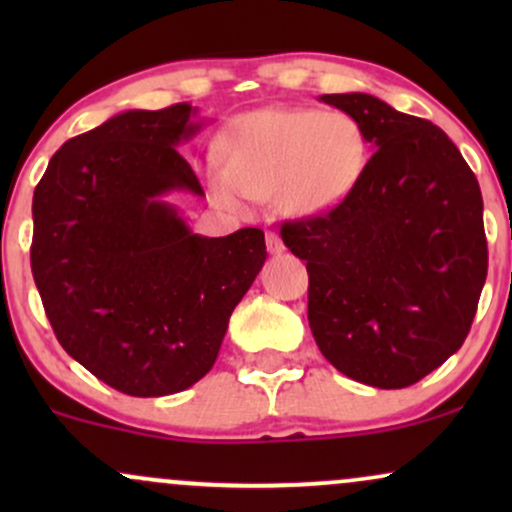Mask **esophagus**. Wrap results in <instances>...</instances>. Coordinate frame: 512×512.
<instances>
[{"mask_svg": "<svg viewBox=\"0 0 512 512\" xmlns=\"http://www.w3.org/2000/svg\"><path fill=\"white\" fill-rule=\"evenodd\" d=\"M267 250L272 252V255H281V252L286 250V248H284V240L276 236V233L269 231V233H267Z\"/></svg>", "mask_w": 512, "mask_h": 512, "instance_id": "obj_1", "label": "esophagus"}]
</instances>
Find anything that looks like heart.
Returning <instances> with one entry per match:
<instances>
[{"label":"heart","instance_id":"obj_1","mask_svg":"<svg viewBox=\"0 0 512 512\" xmlns=\"http://www.w3.org/2000/svg\"><path fill=\"white\" fill-rule=\"evenodd\" d=\"M226 163H204L209 195L240 209L272 197L296 219L330 214L354 195L368 166V137L356 117L313 108L240 115L221 139Z\"/></svg>","mask_w":512,"mask_h":512}]
</instances>
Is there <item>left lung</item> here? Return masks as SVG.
<instances>
[{
  "label": "left lung",
  "mask_w": 512,
  "mask_h": 512,
  "mask_svg": "<svg viewBox=\"0 0 512 512\" xmlns=\"http://www.w3.org/2000/svg\"><path fill=\"white\" fill-rule=\"evenodd\" d=\"M322 103L366 129V173L342 207L281 226L308 267L322 356L356 383L399 390L460 349L486 281L479 182L443 129L370 93Z\"/></svg>",
  "instance_id": "1"
}]
</instances>
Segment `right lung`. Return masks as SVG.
Returning <instances> with one entry per match:
<instances>
[{"label":"right lung","mask_w":512,"mask_h":512,"mask_svg":"<svg viewBox=\"0 0 512 512\" xmlns=\"http://www.w3.org/2000/svg\"><path fill=\"white\" fill-rule=\"evenodd\" d=\"M190 103L125 110L62 144L33 192L31 269L57 339L98 380L163 397L202 380L260 274V228L199 236L168 202L204 197L175 146L204 127Z\"/></svg>","instance_id":"add662e5"}]
</instances>
